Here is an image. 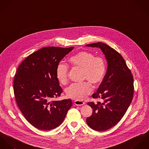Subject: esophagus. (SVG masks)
Returning <instances> with one entry per match:
<instances>
[{
  "label": "esophagus",
  "instance_id": "obj_1",
  "mask_svg": "<svg viewBox=\"0 0 149 149\" xmlns=\"http://www.w3.org/2000/svg\"><path fill=\"white\" fill-rule=\"evenodd\" d=\"M74 104L77 106H82L83 104H84V102H83V101L81 100H77L74 102Z\"/></svg>",
  "mask_w": 149,
  "mask_h": 149
}]
</instances>
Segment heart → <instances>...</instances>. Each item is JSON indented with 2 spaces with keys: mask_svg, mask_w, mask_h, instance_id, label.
I'll use <instances>...</instances> for the list:
<instances>
[{
  "mask_svg": "<svg viewBox=\"0 0 149 149\" xmlns=\"http://www.w3.org/2000/svg\"><path fill=\"white\" fill-rule=\"evenodd\" d=\"M70 62L74 66L82 69L83 79H86L93 84L100 82L106 71V64L103 58L95 56L91 52L82 51L70 59ZM68 66L59 63L56 67V77L59 82L65 84L67 82ZM91 92V87L87 82L72 83L66 89L67 97L76 100H82Z\"/></svg>",
  "mask_w": 149,
  "mask_h": 149,
  "instance_id": "b5f03b06",
  "label": "heart"
}]
</instances>
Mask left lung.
Listing matches in <instances>:
<instances>
[{"mask_svg": "<svg viewBox=\"0 0 149 149\" xmlns=\"http://www.w3.org/2000/svg\"><path fill=\"white\" fill-rule=\"evenodd\" d=\"M102 50L107 62L106 73L93 98L102 102H88L93 114L86 119L96 131H106L114 126L126 113L134 94V79L123 57L116 51L101 42L86 45Z\"/></svg>", "mask_w": 149, "mask_h": 149, "instance_id": "left-lung-1", "label": "left lung"}]
</instances>
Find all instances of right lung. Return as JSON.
I'll list each match as a JSON object with an SVG mask.
<instances>
[{"label": "right lung", "mask_w": 149, "mask_h": 149, "mask_svg": "<svg viewBox=\"0 0 149 149\" xmlns=\"http://www.w3.org/2000/svg\"><path fill=\"white\" fill-rule=\"evenodd\" d=\"M73 49L42 48L27 56L17 70L14 81L17 104L27 120L38 129L47 131L58 127L72 106L70 99L51 100L62 93L56 77V67Z\"/></svg>", "instance_id": "1"}]
</instances>
